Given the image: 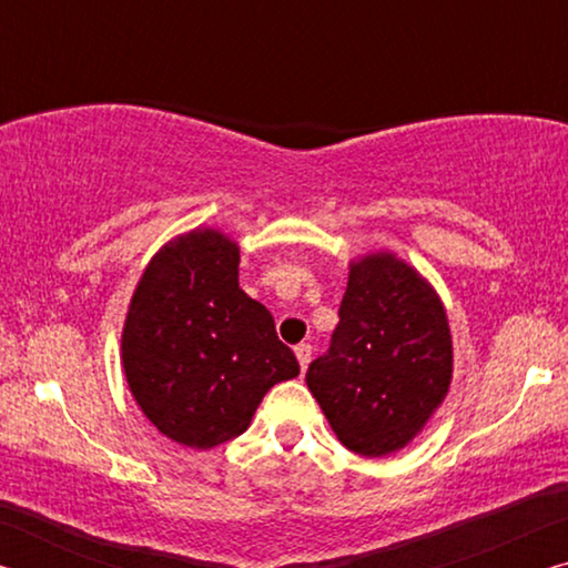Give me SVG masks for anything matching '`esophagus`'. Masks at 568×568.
Returning <instances> with one entry per match:
<instances>
[{"mask_svg":"<svg viewBox=\"0 0 568 568\" xmlns=\"http://www.w3.org/2000/svg\"><path fill=\"white\" fill-rule=\"evenodd\" d=\"M311 355H313L311 343H301V345H295V358H297V363H301V368H303V371L307 368V363H311Z\"/></svg>","mask_w":568,"mask_h":568,"instance_id":"34e87169","label":"esophagus"}]
</instances>
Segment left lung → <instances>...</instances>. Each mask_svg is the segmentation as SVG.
<instances>
[{
  "label": "left lung",
  "mask_w": 568,
  "mask_h": 568,
  "mask_svg": "<svg viewBox=\"0 0 568 568\" xmlns=\"http://www.w3.org/2000/svg\"><path fill=\"white\" fill-rule=\"evenodd\" d=\"M338 318L305 383L345 448L388 456L448 393L454 348L444 303L408 263L376 253L351 265Z\"/></svg>",
  "instance_id": "left-lung-1"
}]
</instances>
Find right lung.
Returning <instances> with one entry per match:
<instances>
[{
    "label": "right lung",
    "mask_w": 568,
    "mask_h": 568,
    "mask_svg": "<svg viewBox=\"0 0 568 568\" xmlns=\"http://www.w3.org/2000/svg\"><path fill=\"white\" fill-rule=\"evenodd\" d=\"M240 250L217 230H192L152 257L130 301L122 365L160 434L213 448L247 430L275 383L301 373L271 311L237 283Z\"/></svg>",
    "instance_id": "obj_1"
}]
</instances>
